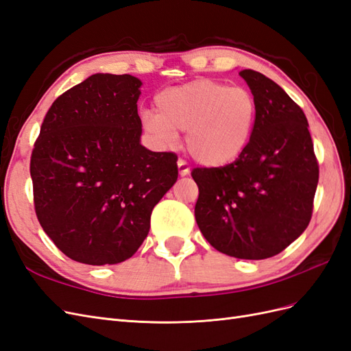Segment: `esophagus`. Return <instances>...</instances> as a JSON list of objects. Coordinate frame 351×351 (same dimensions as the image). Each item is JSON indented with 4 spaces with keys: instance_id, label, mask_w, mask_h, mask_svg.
Instances as JSON below:
<instances>
[{
    "instance_id": "34e87169",
    "label": "esophagus",
    "mask_w": 351,
    "mask_h": 351,
    "mask_svg": "<svg viewBox=\"0 0 351 351\" xmlns=\"http://www.w3.org/2000/svg\"><path fill=\"white\" fill-rule=\"evenodd\" d=\"M177 168H178V173H180V176H182V177L190 174V167L184 161V159H178V161H177Z\"/></svg>"
}]
</instances>
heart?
I'll return each instance as SVG.
<instances>
[{"label":"heart","instance_id":"b5f03b06","mask_svg":"<svg viewBox=\"0 0 351 351\" xmlns=\"http://www.w3.org/2000/svg\"><path fill=\"white\" fill-rule=\"evenodd\" d=\"M156 114H142L143 130L162 145H173L177 132H187V149L205 167L234 162L246 151L256 123V99L244 88L197 79L159 92Z\"/></svg>","mask_w":351,"mask_h":351}]
</instances>
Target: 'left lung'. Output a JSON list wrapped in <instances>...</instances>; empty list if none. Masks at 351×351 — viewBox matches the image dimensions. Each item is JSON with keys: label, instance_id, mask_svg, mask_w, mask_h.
Listing matches in <instances>:
<instances>
[{"label": "left lung", "instance_id": "left-lung-1", "mask_svg": "<svg viewBox=\"0 0 351 351\" xmlns=\"http://www.w3.org/2000/svg\"><path fill=\"white\" fill-rule=\"evenodd\" d=\"M256 99L246 151L219 168H195V217L218 252L239 259L275 256L309 226L319 167L303 110L277 83L241 70Z\"/></svg>", "mask_w": 351, "mask_h": 351}]
</instances>
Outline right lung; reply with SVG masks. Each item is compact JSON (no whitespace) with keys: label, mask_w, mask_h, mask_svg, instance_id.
I'll list each match as a JSON object with an SVG mask.
<instances>
[{"label":"right lung","mask_w":351,"mask_h":351,"mask_svg":"<svg viewBox=\"0 0 351 351\" xmlns=\"http://www.w3.org/2000/svg\"><path fill=\"white\" fill-rule=\"evenodd\" d=\"M141 86L130 74H92L60 95L40 125L30 158L36 217L76 262L132 258L177 182V155L141 145Z\"/></svg>","instance_id":"right-lung-1"}]
</instances>
